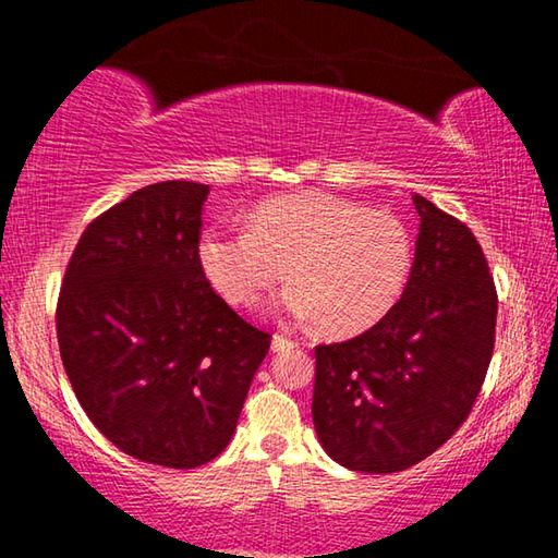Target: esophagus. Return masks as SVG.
Masks as SVG:
<instances>
[{"instance_id":"esophagus-1","label":"esophagus","mask_w":558,"mask_h":558,"mask_svg":"<svg viewBox=\"0 0 558 558\" xmlns=\"http://www.w3.org/2000/svg\"><path fill=\"white\" fill-rule=\"evenodd\" d=\"M290 347H295V342H290V339L282 335H272V339H270L272 352H286V349H290Z\"/></svg>"}]
</instances>
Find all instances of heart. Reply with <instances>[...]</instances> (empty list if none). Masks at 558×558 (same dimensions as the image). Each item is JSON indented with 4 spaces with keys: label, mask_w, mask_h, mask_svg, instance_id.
Returning <instances> with one entry per match:
<instances>
[{
    "label": "heart",
    "mask_w": 558,
    "mask_h": 558,
    "mask_svg": "<svg viewBox=\"0 0 558 558\" xmlns=\"http://www.w3.org/2000/svg\"><path fill=\"white\" fill-rule=\"evenodd\" d=\"M206 280L253 305L290 276L276 310L329 335H356L391 313L409 286L413 239L391 214L325 192L260 202L251 226H211L199 239Z\"/></svg>",
    "instance_id": "1"
}]
</instances>
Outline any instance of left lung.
I'll list each match as a JSON object with an SVG mask.
<instances>
[{"instance_id":"8db88e82","label":"left lung","mask_w":558,"mask_h":558,"mask_svg":"<svg viewBox=\"0 0 558 558\" xmlns=\"http://www.w3.org/2000/svg\"><path fill=\"white\" fill-rule=\"evenodd\" d=\"M409 286L384 319L315 349L313 421L325 452L386 475L436 452L475 403L495 347L497 292L465 223L413 194Z\"/></svg>"}]
</instances>
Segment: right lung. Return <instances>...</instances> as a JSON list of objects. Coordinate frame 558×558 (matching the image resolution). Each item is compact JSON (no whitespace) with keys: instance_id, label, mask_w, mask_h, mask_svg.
I'll return each instance as SVG.
<instances>
[{"instance_id":"right-lung-1","label":"right lung","mask_w":558,"mask_h":558,"mask_svg":"<svg viewBox=\"0 0 558 558\" xmlns=\"http://www.w3.org/2000/svg\"><path fill=\"white\" fill-rule=\"evenodd\" d=\"M209 184L159 182L83 231L56 310L63 369L102 436L189 470L229 446L270 335L216 295L199 266Z\"/></svg>"}]
</instances>
